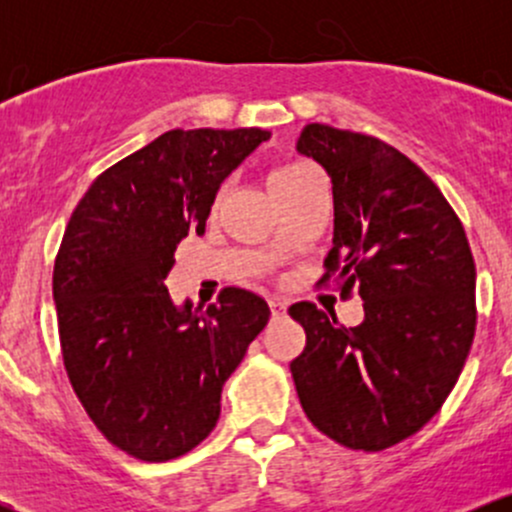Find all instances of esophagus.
<instances>
[{
  "label": "esophagus",
  "mask_w": 512,
  "mask_h": 512,
  "mask_svg": "<svg viewBox=\"0 0 512 512\" xmlns=\"http://www.w3.org/2000/svg\"><path fill=\"white\" fill-rule=\"evenodd\" d=\"M269 310H272L274 320H279V317L286 315V303L281 301V298H272V301H269Z\"/></svg>",
  "instance_id": "1"
}]
</instances>
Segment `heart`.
Masks as SVG:
<instances>
[{
  "label": "heart",
  "instance_id": "b5f03b06",
  "mask_svg": "<svg viewBox=\"0 0 512 512\" xmlns=\"http://www.w3.org/2000/svg\"><path fill=\"white\" fill-rule=\"evenodd\" d=\"M308 175H313V170H310L308 166H303V163H281V166L269 170V175H267L269 195H272V192L286 190V187H293L296 182L308 178ZM221 202H223V192H219L214 199V211L221 207Z\"/></svg>",
  "mask_w": 512,
  "mask_h": 512
}]
</instances>
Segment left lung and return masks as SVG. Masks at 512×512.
Returning <instances> with one entry per match:
<instances>
[{"mask_svg": "<svg viewBox=\"0 0 512 512\" xmlns=\"http://www.w3.org/2000/svg\"><path fill=\"white\" fill-rule=\"evenodd\" d=\"M298 151L332 180L334 238L320 284L358 291L363 322L293 303L305 330L291 375L317 431L378 452L421 431L460 378L477 330V269L436 182L395 146L313 122Z\"/></svg>", "mask_w": 512, "mask_h": 512, "instance_id": "left-lung-1", "label": "left lung"}]
</instances>
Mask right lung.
<instances>
[{
	"label": "right lung",
	"instance_id": "1",
	"mask_svg": "<svg viewBox=\"0 0 512 512\" xmlns=\"http://www.w3.org/2000/svg\"><path fill=\"white\" fill-rule=\"evenodd\" d=\"M269 132L170 129L103 170L76 204L52 272L64 368L115 448L168 462L214 431L221 390L269 322L228 286L207 310L178 308L166 276L187 233L202 236L221 182Z\"/></svg>",
	"mask_w": 512,
	"mask_h": 512
}]
</instances>
